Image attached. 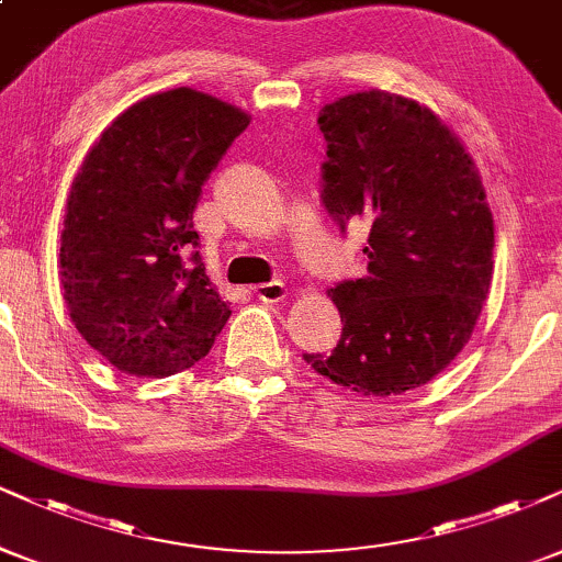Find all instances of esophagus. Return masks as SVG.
<instances>
[{"label":"esophagus","mask_w":562,"mask_h":562,"mask_svg":"<svg viewBox=\"0 0 562 562\" xmlns=\"http://www.w3.org/2000/svg\"><path fill=\"white\" fill-rule=\"evenodd\" d=\"M286 294L289 289L283 281H270V283H260V286H255V296L262 302H281Z\"/></svg>","instance_id":"esophagus-1"}]
</instances>
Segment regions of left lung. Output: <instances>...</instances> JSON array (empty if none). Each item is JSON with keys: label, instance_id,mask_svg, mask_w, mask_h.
I'll list each match as a JSON object with an SVG mask.
<instances>
[{"label": "left lung", "instance_id": "8db88e82", "mask_svg": "<svg viewBox=\"0 0 562 562\" xmlns=\"http://www.w3.org/2000/svg\"><path fill=\"white\" fill-rule=\"evenodd\" d=\"M323 205L346 232L367 228V276L330 300L341 338L304 362L362 396L425 385L472 338L493 281L495 226L472 156L417 101L344 95L317 116Z\"/></svg>", "mask_w": 562, "mask_h": 562}]
</instances>
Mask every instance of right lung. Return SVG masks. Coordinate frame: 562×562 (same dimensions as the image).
Returning <instances> with one entry per match:
<instances>
[{"instance_id":"obj_1","label":"right lung","mask_w":562,"mask_h":562,"mask_svg":"<svg viewBox=\"0 0 562 562\" xmlns=\"http://www.w3.org/2000/svg\"><path fill=\"white\" fill-rule=\"evenodd\" d=\"M247 124L239 109L175 88L116 116L82 161L61 232V289L75 328L116 370L177 375L232 315L205 276L192 213Z\"/></svg>"}]
</instances>
